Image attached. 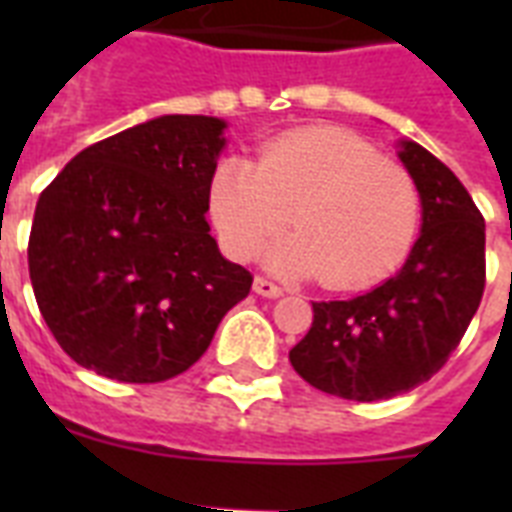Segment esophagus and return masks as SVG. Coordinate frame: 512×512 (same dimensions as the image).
Listing matches in <instances>:
<instances>
[{"mask_svg": "<svg viewBox=\"0 0 512 512\" xmlns=\"http://www.w3.org/2000/svg\"><path fill=\"white\" fill-rule=\"evenodd\" d=\"M255 292L263 297H271V300H276V297L284 295V289H281L276 281L265 279V276H257L255 279Z\"/></svg>", "mask_w": 512, "mask_h": 512, "instance_id": "obj_1", "label": "esophagus"}]
</instances>
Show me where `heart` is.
Wrapping results in <instances>:
<instances>
[{
	"label": "heart",
	"instance_id": "b5f03b06",
	"mask_svg": "<svg viewBox=\"0 0 512 512\" xmlns=\"http://www.w3.org/2000/svg\"><path fill=\"white\" fill-rule=\"evenodd\" d=\"M292 223L297 233L268 265L318 276L329 289H361L396 271L420 225L414 177L361 135L303 127L265 140L257 162L228 156L209 177V217L233 260L255 257Z\"/></svg>",
	"mask_w": 512,
	"mask_h": 512
}]
</instances>
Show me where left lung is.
<instances>
[{"label":"left lung","instance_id":"left-lung-1","mask_svg":"<svg viewBox=\"0 0 512 512\" xmlns=\"http://www.w3.org/2000/svg\"><path fill=\"white\" fill-rule=\"evenodd\" d=\"M401 162L422 199V233L404 268L366 295L313 303L289 361L308 385L380 401L428 382L476 316L486 284L484 215L444 162L406 140Z\"/></svg>","mask_w":512,"mask_h":512}]
</instances>
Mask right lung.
I'll return each instance as SVG.
<instances>
[{"label":"right lung","mask_w":512,"mask_h":512,"mask_svg":"<svg viewBox=\"0 0 512 512\" xmlns=\"http://www.w3.org/2000/svg\"><path fill=\"white\" fill-rule=\"evenodd\" d=\"M215 116H159L84 148L36 201L28 273L52 337L119 382H164L204 356L252 289L209 236Z\"/></svg>","instance_id":"obj_1"}]
</instances>
